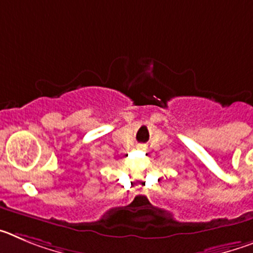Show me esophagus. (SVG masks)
Masks as SVG:
<instances>
[{"mask_svg":"<svg viewBox=\"0 0 253 253\" xmlns=\"http://www.w3.org/2000/svg\"><path fill=\"white\" fill-rule=\"evenodd\" d=\"M137 148L139 149V151H147V146H146V144H138Z\"/></svg>","mask_w":253,"mask_h":253,"instance_id":"esophagus-1","label":"esophagus"}]
</instances>
